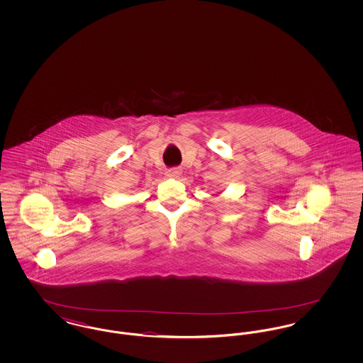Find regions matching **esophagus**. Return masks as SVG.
Wrapping results in <instances>:
<instances>
[{"label":"esophagus","mask_w":363,"mask_h":363,"mask_svg":"<svg viewBox=\"0 0 363 363\" xmlns=\"http://www.w3.org/2000/svg\"><path fill=\"white\" fill-rule=\"evenodd\" d=\"M181 170L179 169H177V167H174V169H170V170H167V177H170V178H178L179 175H181Z\"/></svg>","instance_id":"34e87169"}]
</instances>
